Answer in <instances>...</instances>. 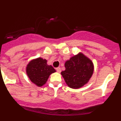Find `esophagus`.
I'll return each instance as SVG.
<instances>
[{
	"label": "esophagus",
	"mask_w": 121,
	"mask_h": 121,
	"mask_svg": "<svg viewBox=\"0 0 121 121\" xmlns=\"http://www.w3.org/2000/svg\"><path fill=\"white\" fill-rule=\"evenodd\" d=\"M56 71H57L58 73L61 72V68H60V67H57V68H56Z\"/></svg>",
	"instance_id": "34e87169"
}]
</instances>
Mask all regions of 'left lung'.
Here are the masks:
<instances>
[{"instance_id": "left-lung-1", "label": "left lung", "mask_w": 121, "mask_h": 121, "mask_svg": "<svg viewBox=\"0 0 121 121\" xmlns=\"http://www.w3.org/2000/svg\"><path fill=\"white\" fill-rule=\"evenodd\" d=\"M65 70L61 74L68 86L79 88L86 84L93 73L91 60L82 53L74 56L65 64Z\"/></svg>"}]
</instances>
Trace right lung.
I'll return each instance as SVG.
<instances>
[{"label":"right lung","instance_id":"1","mask_svg":"<svg viewBox=\"0 0 121 121\" xmlns=\"http://www.w3.org/2000/svg\"><path fill=\"white\" fill-rule=\"evenodd\" d=\"M47 60L37 58L28 64L26 73L32 82L41 86L45 84L51 73L56 70L51 65H48Z\"/></svg>","mask_w":121,"mask_h":121}]
</instances>
